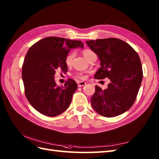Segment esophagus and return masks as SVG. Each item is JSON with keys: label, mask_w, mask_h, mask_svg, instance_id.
Instances as JSON below:
<instances>
[{"label": "esophagus", "mask_w": 159, "mask_h": 159, "mask_svg": "<svg viewBox=\"0 0 159 159\" xmlns=\"http://www.w3.org/2000/svg\"><path fill=\"white\" fill-rule=\"evenodd\" d=\"M85 85H86L85 82H83V81L78 82V86L79 87H83V86H85Z\"/></svg>", "instance_id": "obj_1"}]
</instances>
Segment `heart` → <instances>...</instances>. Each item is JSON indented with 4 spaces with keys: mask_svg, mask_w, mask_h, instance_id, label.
Returning <instances> with one entry per match:
<instances>
[{
    "mask_svg": "<svg viewBox=\"0 0 159 159\" xmlns=\"http://www.w3.org/2000/svg\"><path fill=\"white\" fill-rule=\"evenodd\" d=\"M93 52L92 50H91L89 49H85L83 51V54L84 57H85L86 59H87L89 57V56L90 55H92ZM74 56H75V53H74V52H71L70 53H68L67 55V56L66 57V59H65V63L67 66H70L71 64H72V60L74 59ZM76 77L77 78H80V79H83L84 78V76L83 74H81V73H78L76 75Z\"/></svg>",
    "mask_w": 159,
    "mask_h": 159,
    "instance_id": "obj_1",
    "label": "heart"
}]
</instances>
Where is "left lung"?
Wrapping results in <instances>:
<instances>
[{"instance_id": "left-lung-1", "label": "left lung", "mask_w": 159, "mask_h": 159, "mask_svg": "<svg viewBox=\"0 0 159 159\" xmlns=\"http://www.w3.org/2000/svg\"><path fill=\"white\" fill-rule=\"evenodd\" d=\"M86 43L98 56L100 67L94 78H109L111 83L102 90L96 85L91 98L93 109L100 116L112 117L133 106L143 79L141 60L128 43L117 38L89 40Z\"/></svg>"}]
</instances>
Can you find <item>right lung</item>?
<instances>
[{"mask_svg":"<svg viewBox=\"0 0 159 159\" xmlns=\"http://www.w3.org/2000/svg\"><path fill=\"white\" fill-rule=\"evenodd\" d=\"M84 47L81 41L48 37L34 43L24 61L22 77L25 96L31 105L44 116L55 117L70 105L77 84L68 79L63 86L55 81L56 70L66 72L65 59L70 49Z\"/></svg>","mask_w":159,"mask_h":159,"instance_id":"right-lung-1","label":"right lung"}]
</instances>
